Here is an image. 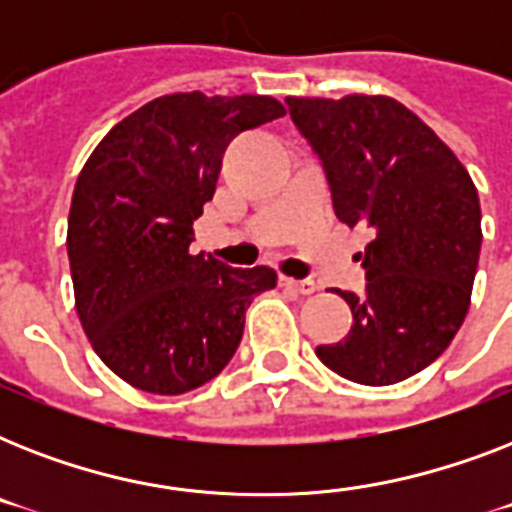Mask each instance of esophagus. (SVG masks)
I'll return each mask as SVG.
<instances>
[{"instance_id": "34e87169", "label": "esophagus", "mask_w": 512, "mask_h": 512, "mask_svg": "<svg viewBox=\"0 0 512 512\" xmlns=\"http://www.w3.org/2000/svg\"><path fill=\"white\" fill-rule=\"evenodd\" d=\"M281 284H284V287H289V289H295V292H300V295H313V292H316V289H319V284H316V281H311V279H289V276H281Z\"/></svg>"}]
</instances>
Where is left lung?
Instances as JSON below:
<instances>
[{
	"label": "left lung",
	"mask_w": 512,
	"mask_h": 512,
	"mask_svg": "<svg viewBox=\"0 0 512 512\" xmlns=\"http://www.w3.org/2000/svg\"><path fill=\"white\" fill-rule=\"evenodd\" d=\"M321 159L335 215L369 225L366 289L340 292L353 327L316 356L345 380L393 385L433 364L470 308L481 204L468 170L420 116L385 95L287 98Z\"/></svg>",
	"instance_id": "1"
}]
</instances>
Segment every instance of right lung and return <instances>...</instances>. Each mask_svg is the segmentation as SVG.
Segmentation results:
<instances>
[{
  "label": "right lung",
  "mask_w": 512,
  "mask_h": 512,
  "mask_svg": "<svg viewBox=\"0 0 512 512\" xmlns=\"http://www.w3.org/2000/svg\"><path fill=\"white\" fill-rule=\"evenodd\" d=\"M284 116L268 95H164L116 124L84 164L68 212L76 313L100 361L132 388L180 396L223 372L252 297L276 271L191 255L239 132Z\"/></svg>",
  "instance_id": "1"
}]
</instances>
